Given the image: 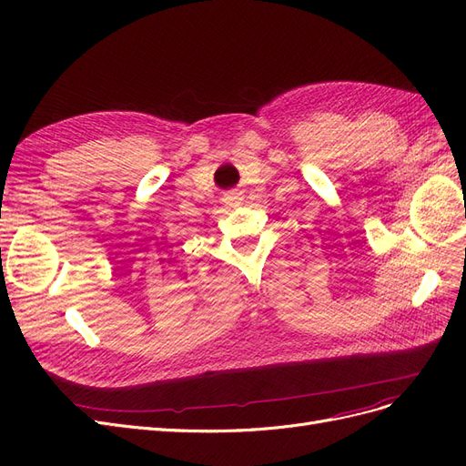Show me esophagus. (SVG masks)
Listing matches in <instances>:
<instances>
[{
	"label": "esophagus",
	"instance_id": "obj_1",
	"mask_svg": "<svg viewBox=\"0 0 466 466\" xmlns=\"http://www.w3.org/2000/svg\"><path fill=\"white\" fill-rule=\"evenodd\" d=\"M225 204L228 206H241L243 204V192L241 190H231V192H228L225 194Z\"/></svg>",
	"mask_w": 466,
	"mask_h": 466
}]
</instances>
